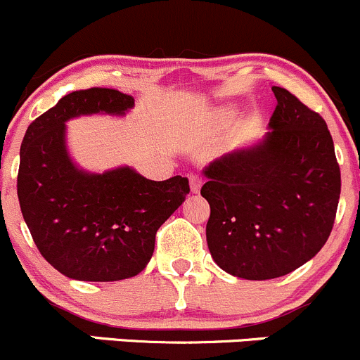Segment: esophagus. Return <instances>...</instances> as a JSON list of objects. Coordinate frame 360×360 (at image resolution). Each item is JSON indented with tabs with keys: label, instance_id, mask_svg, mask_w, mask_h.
<instances>
[{
	"label": "esophagus",
	"instance_id": "esophagus-1",
	"mask_svg": "<svg viewBox=\"0 0 360 360\" xmlns=\"http://www.w3.org/2000/svg\"><path fill=\"white\" fill-rule=\"evenodd\" d=\"M190 186H191V193H198L202 186V179L197 176V174H190Z\"/></svg>",
	"mask_w": 360,
	"mask_h": 360
}]
</instances>
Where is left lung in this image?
I'll use <instances>...</instances> for the list:
<instances>
[{
  "label": "left lung",
  "mask_w": 360,
  "mask_h": 360,
  "mask_svg": "<svg viewBox=\"0 0 360 360\" xmlns=\"http://www.w3.org/2000/svg\"><path fill=\"white\" fill-rule=\"evenodd\" d=\"M277 108L261 143L203 169L207 245L217 266L248 281L288 275L331 235L341 191L340 165L324 118L271 86Z\"/></svg>",
  "instance_id": "1"
}]
</instances>
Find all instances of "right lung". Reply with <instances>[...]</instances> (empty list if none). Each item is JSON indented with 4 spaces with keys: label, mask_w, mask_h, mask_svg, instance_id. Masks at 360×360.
Segmentation results:
<instances>
[{
    "label": "right lung",
    "mask_w": 360,
    "mask_h": 360,
    "mask_svg": "<svg viewBox=\"0 0 360 360\" xmlns=\"http://www.w3.org/2000/svg\"><path fill=\"white\" fill-rule=\"evenodd\" d=\"M134 97L112 89L76 90L34 120L20 144L17 195L31 237L56 270L75 281L115 282L141 274L158 228L190 193L186 177L151 181L130 167L90 174L72 163L66 122L125 115Z\"/></svg>",
    "instance_id": "add662e5"
}]
</instances>
